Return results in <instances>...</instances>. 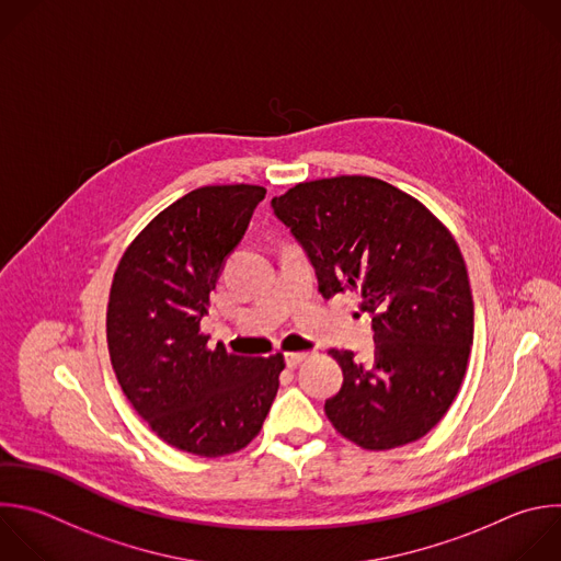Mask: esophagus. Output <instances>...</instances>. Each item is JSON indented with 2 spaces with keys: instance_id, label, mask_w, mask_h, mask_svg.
I'll return each mask as SVG.
<instances>
[{
  "instance_id": "34e87169",
  "label": "esophagus",
  "mask_w": 561,
  "mask_h": 561,
  "mask_svg": "<svg viewBox=\"0 0 561 561\" xmlns=\"http://www.w3.org/2000/svg\"><path fill=\"white\" fill-rule=\"evenodd\" d=\"M286 365L288 367H297L299 363H304L308 358V352H286Z\"/></svg>"
}]
</instances>
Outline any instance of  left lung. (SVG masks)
Instances as JSON below:
<instances>
[{
  "mask_svg": "<svg viewBox=\"0 0 561 561\" xmlns=\"http://www.w3.org/2000/svg\"><path fill=\"white\" fill-rule=\"evenodd\" d=\"M271 205L308 251L323 297L356 290L375 325L371 360L330 350L343 386L323 405L328 421L367 451L423 438L451 408L473 343V297L451 231L369 175L299 182Z\"/></svg>",
  "mask_w": 561,
  "mask_h": 561,
  "instance_id": "left-lung-1",
  "label": "left lung"
}]
</instances>
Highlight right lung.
<instances>
[{"mask_svg":"<svg viewBox=\"0 0 561 561\" xmlns=\"http://www.w3.org/2000/svg\"><path fill=\"white\" fill-rule=\"evenodd\" d=\"M266 190L209 184L162 209L125 249L107 301L114 375L149 430L201 458L244 449L262 430L286 367L209 347L201 321L227 255Z\"/></svg>","mask_w":561,"mask_h":561,"instance_id":"1","label":"right lung"}]
</instances>
